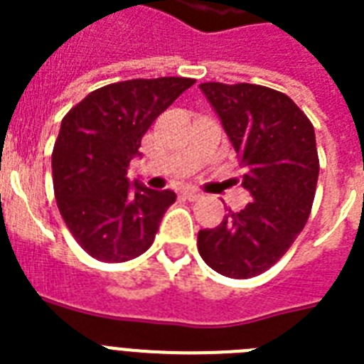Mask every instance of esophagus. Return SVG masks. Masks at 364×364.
I'll use <instances>...</instances> for the list:
<instances>
[{"instance_id": "obj_1", "label": "esophagus", "mask_w": 364, "mask_h": 364, "mask_svg": "<svg viewBox=\"0 0 364 364\" xmlns=\"http://www.w3.org/2000/svg\"><path fill=\"white\" fill-rule=\"evenodd\" d=\"M183 196L187 200H191V202H196V200L202 198V194H200L198 191H194V188H185V191H183Z\"/></svg>"}]
</instances>
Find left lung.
<instances>
[{
  "instance_id": "8db88e82",
  "label": "left lung",
  "mask_w": 364,
  "mask_h": 364,
  "mask_svg": "<svg viewBox=\"0 0 364 364\" xmlns=\"http://www.w3.org/2000/svg\"><path fill=\"white\" fill-rule=\"evenodd\" d=\"M200 90L238 153L242 187L253 200L228 211L219 227L200 230L198 251L223 276L247 279L276 264L310 217L319 176L316 132L293 100L268 87L202 82Z\"/></svg>"
}]
</instances>
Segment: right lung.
Wrapping results in <instances>:
<instances>
[{"mask_svg":"<svg viewBox=\"0 0 364 364\" xmlns=\"http://www.w3.org/2000/svg\"><path fill=\"white\" fill-rule=\"evenodd\" d=\"M194 79L159 77L94 90L62 119L53 151L54 196L65 225L90 257L124 262L145 253L173 191L126 177L141 137Z\"/></svg>","mask_w":364,"mask_h":364,"instance_id":"1","label":"right lung"}]
</instances>
